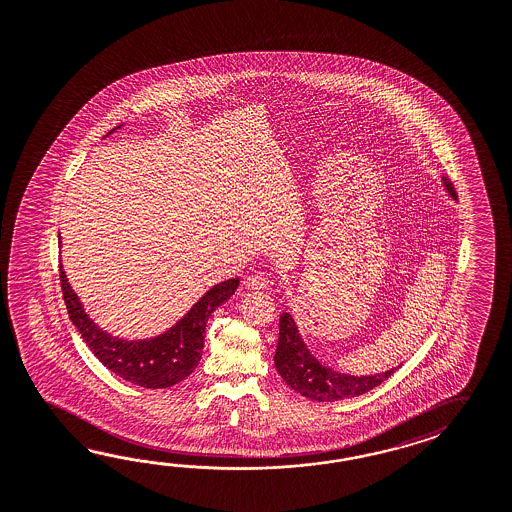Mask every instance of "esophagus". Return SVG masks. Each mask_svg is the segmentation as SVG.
Returning a JSON list of instances; mask_svg holds the SVG:
<instances>
[{
    "label": "esophagus",
    "mask_w": 512,
    "mask_h": 512,
    "mask_svg": "<svg viewBox=\"0 0 512 512\" xmlns=\"http://www.w3.org/2000/svg\"><path fill=\"white\" fill-rule=\"evenodd\" d=\"M244 287L248 290H261V288H268V279L262 274H253L246 277Z\"/></svg>",
    "instance_id": "1"
}]
</instances>
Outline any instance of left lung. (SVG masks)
I'll return each mask as SVG.
<instances>
[{
  "label": "left lung",
  "mask_w": 512,
  "mask_h": 512,
  "mask_svg": "<svg viewBox=\"0 0 512 512\" xmlns=\"http://www.w3.org/2000/svg\"><path fill=\"white\" fill-rule=\"evenodd\" d=\"M442 183L448 190L449 196L453 200H459L448 177H442ZM274 361L277 372L287 381L288 387L294 388L296 392H300L301 396L314 401H338V399L361 396L368 390L379 387L396 372V368H392L383 374L357 377V375L340 374L337 370L320 364L307 349L305 342L301 340L298 325L288 312H283L279 318V340H277Z\"/></svg>",
  "instance_id": "left-lung-1"
}]
</instances>
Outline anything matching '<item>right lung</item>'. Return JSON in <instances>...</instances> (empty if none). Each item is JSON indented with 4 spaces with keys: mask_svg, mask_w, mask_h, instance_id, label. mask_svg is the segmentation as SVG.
Returning a JSON list of instances; mask_svg holds the SVG:
<instances>
[{
    "mask_svg": "<svg viewBox=\"0 0 512 512\" xmlns=\"http://www.w3.org/2000/svg\"><path fill=\"white\" fill-rule=\"evenodd\" d=\"M113 131H109V135ZM59 270L68 316L81 333V338L87 342L90 351L113 374L144 388L172 387L196 370L203 353V337L209 316L229 300L238 288L237 277L227 279L220 285H214L174 327L164 331L163 335L146 340H122L101 331L88 318L81 301L66 279L63 264H59Z\"/></svg>",
    "mask_w": 512,
    "mask_h": 512,
    "instance_id": "right-lung-1",
    "label": "right lung"
}]
</instances>
